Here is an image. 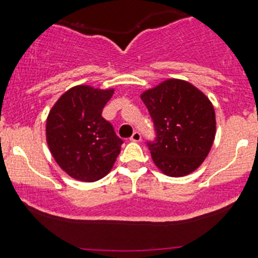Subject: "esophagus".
I'll return each instance as SVG.
<instances>
[{"label": "esophagus", "instance_id": "34e87169", "mask_svg": "<svg viewBox=\"0 0 258 258\" xmlns=\"http://www.w3.org/2000/svg\"><path fill=\"white\" fill-rule=\"evenodd\" d=\"M131 140L132 142H140L141 141V134H140V132H134V134H132V136H131Z\"/></svg>", "mask_w": 258, "mask_h": 258}]
</instances>
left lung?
<instances>
[{
    "label": "left lung",
    "mask_w": 258,
    "mask_h": 258,
    "mask_svg": "<svg viewBox=\"0 0 258 258\" xmlns=\"http://www.w3.org/2000/svg\"><path fill=\"white\" fill-rule=\"evenodd\" d=\"M141 100L155 124L156 140L147 145L158 170L171 177L197 170L216 135L215 108L209 97L187 81L170 79L145 91Z\"/></svg>",
    "instance_id": "1"
}]
</instances>
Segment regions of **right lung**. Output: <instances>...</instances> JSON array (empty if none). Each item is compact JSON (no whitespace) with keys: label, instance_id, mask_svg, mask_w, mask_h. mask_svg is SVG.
Masks as SVG:
<instances>
[{"label":"right lung","instance_id":"obj_1","mask_svg":"<svg viewBox=\"0 0 258 258\" xmlns=\"http://www.w3.org/2000/svg\"><path fill=\"white\" fill-rule=\"evenodd\" d=\"M114 90L80 85L57 100L46 122V140L57 165L72 178L95 182L112 170L123 144L102 110Z\"/></svg>","mask_w":258,"mask_h":258}]
</instances>
